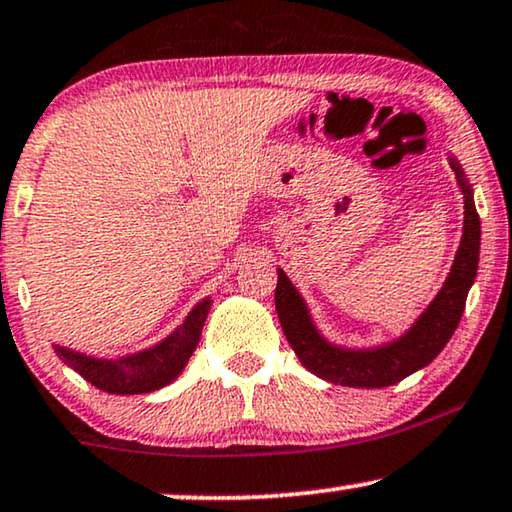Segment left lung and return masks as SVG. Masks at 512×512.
Masks as SVG:
<instances>
[{"label": "left lung", "instance_id": "left-lung-1", "mask_svg": "<svg viewBox=\"0 0 512 512\" xmlns=\"http://www.w3.org/2000/svg\"><path fill=\"white\" fill-rule=\"evenodd\" d=\"M449 163H452L454 173L459 177L463 203H466L459 252H456L452 271H449L438 297L421 313V318L410 327V332L395 339L393 344L370 351H351L325 342L318 335L316 327H313L304 299L299 297L295 285L283 274V269H278V320H281L285 339L290 342L292 351L297 353V358L302 360L306 370L316 374V377L339 386L356 388L393 386L405 377H410L412 372L426 367L452 339L456 325H459L463 316L468 290L475 281V274H478L480 215L475 210L473 189L468 187L461 166L454 159H449Z\"/></svg>", "mask_w": 512, "mask_h": 512}]
</instances>
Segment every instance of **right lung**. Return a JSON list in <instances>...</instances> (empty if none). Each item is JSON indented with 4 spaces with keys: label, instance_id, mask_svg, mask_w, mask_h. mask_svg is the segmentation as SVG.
<instances>
[{
    "label": "right lung",
    "instance_id": "obj_1",
    "mask_svg": "<svg viewBox=\"0 0 512 512\" xmlns=\"http://www.w3.org/2000/svg\"><path fill=\"white\" fill-rule=\"evenodd\" d=\"M208 311L210 299H203L194 306L185 323L177 327L173 335L156 344L154 349L140 351L135 356L102 360L63 349V346H56V353L65 365H70L74 372H79L88 384L100 388V391L117 395L149 393L170 384L177 374L185 370L187 360L192 358L196 344L201 339Z\"/></svg>",
    "mask_w": 512,
    "mask_h": 512
}]
</instances>
